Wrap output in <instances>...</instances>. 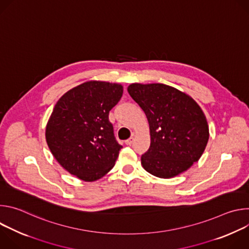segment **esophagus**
Masks as SVG:
<instances>
[{"mask_svg": "<svg viewBox=\"0 0 249 249\" xmlns=\"http://www.w3.org/2000/svg\"><path fill=\"white\" fill-rule=\"evenodd\" d=\"M133 142H134V138L131 137V138H129L128 140L125 141V144H126V145H132Z\"/></svg>", "mask_w": 249, "mask_h": 249, "instance_id": "obj_1", "label": "esophagus"}]
</instances>
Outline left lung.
<instances>
[{"label": "left lung", "instance_id": "8db88e82", "mask_svg": "<svg viewBox=\"0 0 249 249\" xmlns=\"http://www.w3.org/2000/svg\"><path fill=\"white\" fill-rule=\"evenodd\" d=\"M131 97L144 110L151 146L141 163L160 178H171L199 160L209 140V126L197 102L163 84H132Z\"/></svg>", "mask_w": 249, "mask_h": 249}]
</instances>
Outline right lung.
<instances>
[{
    "mask_svg": "<svg viewBox=\"0 0 249 249\" xmlns=\"http://www.w3.org/2000/svg\"><path fill=\"white\" fill-rule=\"evenodd\" d=\"M123 87L89 81L67 91L55 104L45 137L56 160L68 172L94 181L112 169L122 146L108 115Z\"/></svg>",
    "mask_w": 249,
    "mask_h": 249,
    "instance_id": "right-lung-1",
    "label": "right lung"
}]
</instances>
